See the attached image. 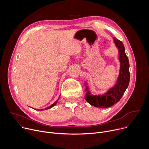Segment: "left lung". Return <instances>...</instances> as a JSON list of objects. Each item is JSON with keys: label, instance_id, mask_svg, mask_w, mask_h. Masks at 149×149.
I'll return each instance as SVG.
<instances>
[{"label": "left lung", "instance_id": "left-lung-1", "mask_svg": "<svg viewBox=\"0 0 149 149\" xmlns=\"http://www.w3.org/2000/svg\"><path fill=\"white\" fill-rule=\"evenodd\" d=\"M114 43L118 51V60L120 61L119 74L116 84L103 94L93 95L89 90L87 82H85L87 91L85 99L91 105L99 108H108L120 101L124 92L129 86L130 75L129 72V61L127 58L123 42L115 37L113 38Z\"/></svg>", "mask_w": 149, "mask_h": 149}]
</instances>
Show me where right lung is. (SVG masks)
Segmentation results:
<instances>
[{"label": "right lung", "instance_id": "1", "mask_svg": "<svg viewBox=\"0 0 149 149\" xmlns=\"http://www.w3.org/2000/svg\"><path fill=\"white\" fill-rule=\"evenodd\" d=\"M59 97H60V95H59ZM59 97L58 98V100L54 103V104H52V105H51L49 107H47V108H45V109H35V110H38V111H42V110H48V109H51V108H52V107H53L54 106H55V104L58 102V100H59Z\"/></svg>", "mask_w": 149, "mask_h": 149}]
</instances>
